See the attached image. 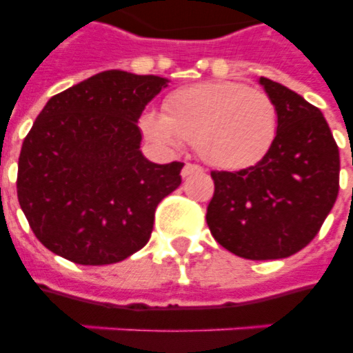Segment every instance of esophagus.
<instances>
[{"label":"esophagus","instance_id":"esophagus-1","mask_svg":"<svg viewBox=\"0 0 353 353\" xmlns=\"http://www.w3.org/2000/svg\"><path fill=\"white\" fill-rule=\"evenodd\" d=\"M199 172H203V168H201V166L192 165V163H187V165L183 166L181 176L188 177V176H192V174H199Z\"/></svg>","mask_w":353,"mask_h":353}]
</instances>
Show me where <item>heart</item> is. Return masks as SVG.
I'll use <instances>...</instances> for the list:
<instances>
[{"instance_id":"obj_1","label":"heart","mask_w":353,"mask_h":353,"mask_svg":"<svg viewBox=\"0 0 353 353\" xmlns=\"http://www.w3.org/2000/svg\"><path fill=\"white\" fill-rule=\"evenodd\" d=\"M279 115L271 97L231 80L199 82L172 93L165 115L148 112L144 135L159 146L188 141L221 170H241L262 161L273 146Z\"/></svg>"}]
</instances>
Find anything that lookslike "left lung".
I'll return each instance as SVG.
<instances>
[{
    "instance_id": "1",
    "label": "left lung",
    "mask_w": 353,
    "mask_h": 353,
    "mask_svg": "<svg viewBox=\"0 0 353 353\" xmlns=\"http://www.w3.org/2000/svg\"><path fill=\"white\" fill-rule=\"evenodd\" d=\"M279 115L273 146L240 172H212L207 225L214 240L247 260L295 254L317 236L339 194V148L321 110L260 77Z\"/></svg>"
}]
</instances>
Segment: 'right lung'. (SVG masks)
<instances>
[{"instance_id": "right-lung-1", "label": "right lung", "mask_w": 353, "mask_h": 353, "mask_svg": "<svg viewBox=\"0 0 353 353\" xmlns=\"http://www.w3.org/2000/svg\"><path fill=\"white\" fill-rule=\"evenodd\" d=\"M168 82L110 69L47 101L21 146L16 187L49 251L106 265L148 243L157 205L181 185L183 163L146 159L137 122Z\"/></svg>"}]
</instances>
